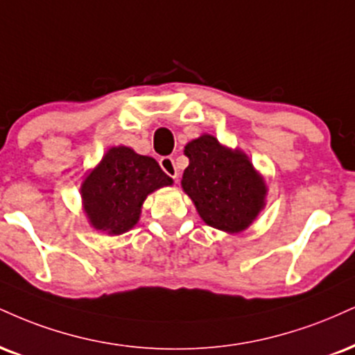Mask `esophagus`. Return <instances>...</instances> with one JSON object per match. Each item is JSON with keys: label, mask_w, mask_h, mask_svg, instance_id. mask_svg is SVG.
I'll return each mask as SVG.
<instances>
[{"label": "esophagus", "mask_w": 355, "mask_h": 355, "mask_svg": "<svg viewBox=\"0 0 355 355\" xmlns=\"http://www.w3.org/2000/svg\"><path fill=\"white\" fill-rule=\"evenodd\" d=\"M160 166H162V170H164V172L168 175V177H172L175 182H178V177H180V173H178V168H177V165H175L173 157H162Z\"/></svg>", "instance_id": "obj_1"}]
</instances>
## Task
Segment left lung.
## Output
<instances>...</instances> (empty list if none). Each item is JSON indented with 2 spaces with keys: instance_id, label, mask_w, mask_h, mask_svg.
<instances>
[{
  "instance_id": "left-lung-1",
  "label": "left lung",
  "mask_w": 355,
  "mask_h": 355,
  "mask_svg": "<svg viewBox=\"0 0 355 355\" xmlns=\"http://www.w3.org/2000/svg\"><path fill=\"white\" fill-rule=\"evenodd\" d=\"M190 159L182 189L202 220L226 233L246 230L264 208L268 187L245 152L221 145L205 134L187 144Z\"/></svg>"
}]
</instances>
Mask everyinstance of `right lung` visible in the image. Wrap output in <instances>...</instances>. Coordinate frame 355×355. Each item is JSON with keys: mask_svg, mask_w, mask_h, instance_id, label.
Masks as SVG:
<instances>
[{"mask_svg": "<svg viewBox=\"0 0 355 355\" xmlns=\"http://www.w3.org/2000/svg\"><path fill=\"white\" fill-rule=\"evenodd\" d=\"M172 183L155 159L119 145L109 148L84 178L80 185L84 211L96 230L122 234L137 225L145 198Z\"/></svg>", "mask_w": 355, "mask_h": 355, "instance_id": "right-lung-1", "label": "right lung"}]
</instances>
